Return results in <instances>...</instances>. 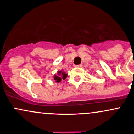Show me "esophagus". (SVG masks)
Segmentation results:
<instances>
[{"label":"esophagus","instance_id":"1","mask_svg":"<svg viewBox=\"0 0 134 134\" xmlns=\"http://www.w3.org/2000/svg\"><path fill=\"white\" fill-rule=\"evenodd\" d=\"M75 67H78V68H81V67H82V64H80V65H75Z\"/></svg>","mask_w":134,"mask_h":134}]
</instances>
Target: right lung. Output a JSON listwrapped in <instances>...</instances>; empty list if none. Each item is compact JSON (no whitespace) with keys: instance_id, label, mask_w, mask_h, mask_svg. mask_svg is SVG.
I'll list each match as a JSON object with an SVG mask.
<instances>
[{"instance_id":"add662e5","label":"right lung","mask_w":134,"mask_h":134,"mask_svg":"<svg viewBox=\"0 0 134 134\" xmlns=\"http://www.w3.org/2000/svg\"><path fill=\"white\" fill-rule=\"evenodd\" d=\"M67 77V74H66L65 72L63 71V70H61L57 72V75H54V79L56 81V82L59 83L62 81V80H64Z\"/></svg>"}]
</instances>
